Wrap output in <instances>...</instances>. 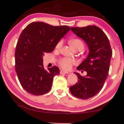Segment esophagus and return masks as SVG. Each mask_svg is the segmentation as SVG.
I'll list each match as a JSON object with an SVG mask.
<instances>
[{"label":"esophagus","instance_id":"esophagus-1","mask_svg":"<svg viewBox=\"0 0 124 124\" xmlns=\"http://www.w3.org/2000/svg\"><path fill=\"white\" fill-rule=\"evenodd\" d=\"M60 74H69V73L67 71H65L64 70H60Z\"/></svg>","mask_w":124,"mask_h":124}]
</instances>
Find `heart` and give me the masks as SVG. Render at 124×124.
Returning <instances> with one entry per match:
<instances>
[{"mask_svg": "<svg viewBox=\"0 0 124 124\" xmlns=\"http://www.w3.org/2000/svg\"><path fill=\"white\" fill-rule=\"evenodd\" d=\"M62 42L60 41L56 45V48L59 50L62 46ZM70 45L74 50H82L84 48V45L82 40L79 39H74L70 41ZM75 60L73 59L70 57H63L59 60V64L62 69L65 70H70L72 68V66L75 64Z\"/></svg>", "mask_w": 124, "mask_h": 124, "instance_id": "1", "label": "heart"}]
</instances>
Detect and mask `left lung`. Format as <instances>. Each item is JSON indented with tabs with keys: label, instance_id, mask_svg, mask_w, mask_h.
Masks as SVG:
<instances>
[{
	"label": "left lung",
	"instance_id": "left-lung-1",
	"mask_svg": "<svg viewBox=\"0 0 124 124\" xmlns=\"http://www.w3.org/2000/svg\"><path fill=\"white\" fill-rule=\"evenodd\" d=\"M71 30L82 38L89 48L87 56L77 69L85 70L84 77L74 73L78 82L69 87L73 95L82 99H87L96 95L102 89L108 75L112 51L108 37L102 30L94 25L86 27H74Z\"/></svg>",
	"mask_w": 124,
	"mask_h": 124
}]
</instances>
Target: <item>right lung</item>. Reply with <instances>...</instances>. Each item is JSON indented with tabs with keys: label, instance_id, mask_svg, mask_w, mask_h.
<instances>
[{
	"label": "right lung",
	"instance_id": "right-lung-1",
	"mask_svg": "<svg viewBox=\"0 0 124 124\" xmlns=\"http://www.w3.org/2000/svg\"><path fill=\"white\" fill-rule=\"evenodd\" d=\"M70 27L52 26L34 22L21 32L15 50V69L22 87L30 94L41 95L51 89L54 76L59 75L56 66L45 70L43 56L51 52Z\"/></svg>",
	"mask_w": 124,
	"mask_h": 124
}]
</instances>
